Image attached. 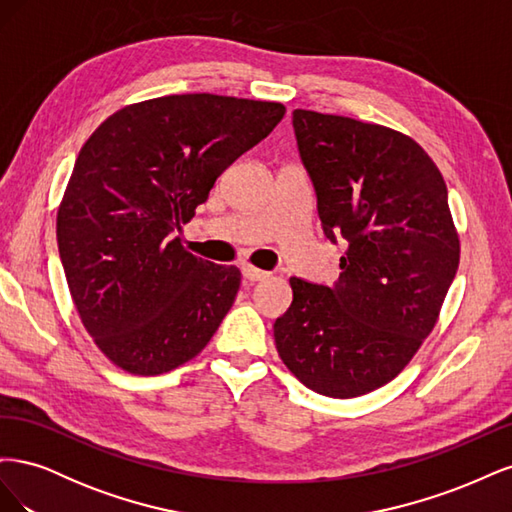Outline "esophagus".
I'll use <instances>...</instances> for the list:
<instances>
[{
	"instance_id": "esophagus-1",
	"label": "esophagus",
	"mask_w": 512,
	"mask_h": 512,
	"mask_svg": "<svg viewBox=\"0 0 512 512\" xmlns=\"http://www.w3.org/2000/svg\"><path fill=\"white\" fill-rule=\"evenodd\" d=\"M241 271H243L245 280H250V282H262V280H267V277H269L267 271L256 269V267H252V265H243Z\"/></svg>"
}]
</instances>
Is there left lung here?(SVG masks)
<instances>
[{"label": "left lung", "mask_w": 512, "mask_h": 512, "mask_svg": "<svg viewBox=\"0 0 512 512\" xmlns=\"http://www.w3.org/2000/svg\"><path fill=\"white\" fill-rule=\"evenodd\" d=\"M322 232L348 241L333 286L290 277L273 324L286 367L320 395L359 397L391 382L436 327L459 267V237L438 166L378 123L292 113Z\"/></svg>", "instance_id": "obj_1"}]
</instances>
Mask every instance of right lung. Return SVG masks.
<instances>
[{
  "label": "right lung",
  "instance_id": "obj_1",
  "mask_svg": "<svg viewBox=\"0 0 512 512\" xmlns=\"http://www.w3.org/2000/svg\"><path fill=\"white\" fill-rule=\"evenodd\" d=\"M284 113L277 102L164 96L121 108L83 145L57 245L76 312L117 367L164 374L218 331L241 271L185 252L175 230Z\"/></svg>",
  "mask_w": 512,
  "mask_h": 512
}]
</instances>
